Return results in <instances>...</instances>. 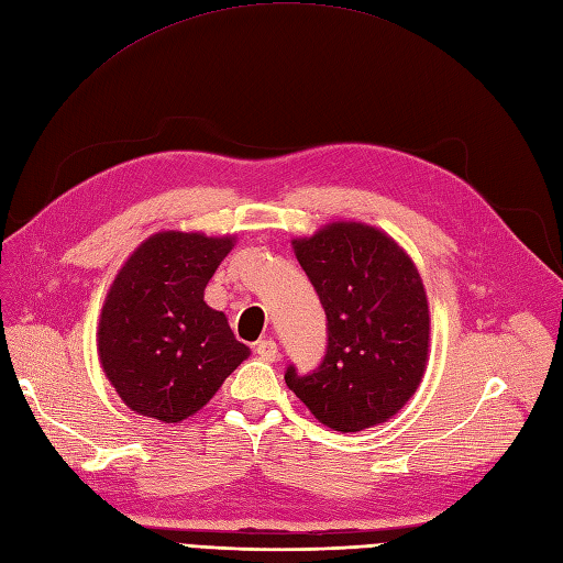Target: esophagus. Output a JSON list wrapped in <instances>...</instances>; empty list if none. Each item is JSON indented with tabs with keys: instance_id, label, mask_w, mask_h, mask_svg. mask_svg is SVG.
Wrapping results in <instances>:
<instances>
[{
	"instance_id": "34e87169",
	"label": "esophagus",
	"mask_w": 563,
	"mask_h": 563,
	"mask_svg": "<svg viewBox=\"0 0 563 563\" xmlns=\"http://www.w3.org/2000/svg\"><path fill=\"white\" fill-rule=\"evenodd\" d=\"M255 351H257V355H260L262 360H266V362H276V360H278V346H276V341H271V339L257 341Z\"/></svg>"
}]
</instances>
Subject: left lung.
I'll list each match as a JSON object with an SVG mask.
<instances>
[{"label":"left lung","mask_w":563,"mask_h":563,"mask_svg":"<svg viewBox=\"0 0 563 563\" xmlns=\"http://www.w3.org/2000/svg\"><path fill=\"white\" fill-rule=\"evenodd\" d=\"M328 316V351L311 374L289 365L285 384L339 432L388 421L419 388L430 346L423 280L390 235L332 222L292 241Z\"/></svg>","instance_id":"1"}]
</instances>
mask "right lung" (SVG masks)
<instances>
[{"label":"right lung","instance_id":"right-lung-1","mask_svg":"<svg viewBox=\"0 0 563 563\" xmlns=\"http://www.w3.org/2000/svg\"><path fill=\"white\" fill-rule=\"evenodd\" d=\"M233 243V235L158 231L121 266L100 313L98 355L135 413L185 421L250 355L227 316L203 301Z\"/></svg>","mask_w":563,"mask_h":563}]
</instances>
